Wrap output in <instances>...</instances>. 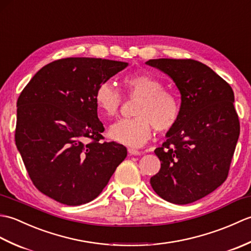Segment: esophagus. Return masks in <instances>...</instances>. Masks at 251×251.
Listing matches in <instances>:
<instances>
[{
	"instance_id": "34e87169",
	"label": "esophagus",
	"mask_w": 251,
	"mask_h": 251,
	"mask_svg": "<svg viewBox=\"0 0 251 251\" xmlns=\"http://www.w3.org/2000/svg\"><path fill=\"white\" fill-rule=\"evenodd\" d=\"M128 153L130 154V155H141L142 154V152L136 150V149H131V148L128 149Z\"/></svg>"
}]
</instances>
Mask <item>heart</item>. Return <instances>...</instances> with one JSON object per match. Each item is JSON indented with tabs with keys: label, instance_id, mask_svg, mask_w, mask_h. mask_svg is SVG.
Returning <instances> with one entry per match:
<instances>
[{
	"label": "heart",
	"instance_id": "obj_1",
	"mask_svg": "<svg viewBox=\"0 0 251 251\" xmlns=\"http://www.w3.org/2000/svg\"><path fill=\"white\" fill-rule=\"evenodd\" d=\"M127 95L138 98L132 119H123L111 125L112 140L131 148L142 147L150 139L154 127L166 131L177 124L181 114V102L177 94L164 88L157 77L148 73H132L123 78ZM123 97L111 82H102L95 92V103L104 119L115 116L121 109Z\"/></svg>",
	"mask_w": 251,
	"mask_h": 251
}]
</instances>
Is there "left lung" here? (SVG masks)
<instances>
[{
    "mask_svg": "<svg viewBox=\"0 0 251 251\" xmlns=\"http://www.w3.org/2000/svg\"><path fill=\"white\" fill-rule=\"evenodd\" d=\"M181 94V114L155 149L161 169L150 179L163 200L185 205L199 201L227 178L239 137L234 93L225 79L193 59H151Z\"/></svg>",
    "mask_w": 251,
    "mask_h": 251,
    "instance_id": "left-lung-1",
    "label": "left lung"
}]
</instances>
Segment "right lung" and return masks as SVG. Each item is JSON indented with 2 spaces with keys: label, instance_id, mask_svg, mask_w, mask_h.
I'll use <instances>...</instances> for the list:
<instances>
[{
  "label": "right lung",
  "instance_id": "1",
  "mask_svg": "<svg viewBox=\"0 0 251 251\" xmlns=\"http://www.w3.org/2000/svg\"><path fill=\"white\" fill-rule=\"evenodd\" d=\"M128 63L65 58L37 71L17 100L15 141L35 188L68 206L92 201L127 156L102 142L95 92Z\"/></svg>",
  "mask_w": 251,
  "mask_h": 251
}]
</instances>
